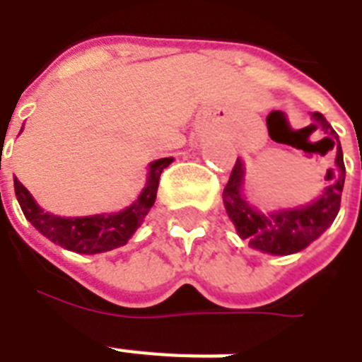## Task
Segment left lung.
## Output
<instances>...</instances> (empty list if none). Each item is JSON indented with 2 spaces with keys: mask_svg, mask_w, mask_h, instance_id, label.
Segmentation results:
<instances>
[{
  "mask_svg": "<svg viewBox=\"0 0 362 362\" xmlns=\"http://www.w3.org/2000/svg\"><path fill=\"white\" fill-rule=\"evenodd\" d=\"M310 118L314 120L312 125H320V129L327 135V141H331V148L337 146L334 167L327 170L325 176V180L331 182L314 201L263 212L246 197V165L242 158H238L233 167L231 178L223 189V204L238 237L250 242L253 250L270 255L297 253L310 246L315 238H320L338 216L346 180L342 146L337 131L325 120V116L321 112H312Z\"/></svg>",
  "mask_w": 362,
  "mask_h": 362,
  "instance_id": "1",
  "label": "left lung"
}]
</instances>
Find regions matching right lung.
Segmentation results:
<instances>
[{
	"mask_svg": "<svg viewBox=\"0 0 362 362\" xmlns=\"http://www.w3.org/2000/svg\"><path fill=\"white\" fill-rule=\"evenodd\" d=\"M173 161H175L173 158H161L148 165L146 182L139 197L129 206L118 212L62 218L41 209L33 195L20 184L18 178H14V193H16L25 220L30 221L42 237H47L50 242L69 252L93 255V253L110 252L115 247L125 246L127 240L135 235L156 203L159 176L165 167H169Z\"/></svg>",
	"mask_w": 362,
	"mask_h": 362,
	"instance_id": "add662e5",
	"label": "right lung"
}]
</instances>
